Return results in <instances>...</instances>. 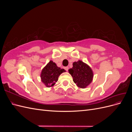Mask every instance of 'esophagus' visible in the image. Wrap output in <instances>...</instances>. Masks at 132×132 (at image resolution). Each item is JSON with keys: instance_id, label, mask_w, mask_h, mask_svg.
Wrapping results in <instances>:
<instances>
[{"instance_id": "esophagus-1", "label": "esophagus", "mask_w": 132, "mask_h": 132, "mask_svg": "<svg viewBox=\"0 0 132 132\" xmlns=\"http://www.w3.org/2000/svg\"><path fill=\"white\" fill-rule=\"evenodd\" d=\"M65 69L66 71H68V69H69V67H65Z\"/></svg>"}]
</instances>
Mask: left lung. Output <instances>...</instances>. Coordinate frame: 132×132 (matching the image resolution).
I'll use <instances>...</instances> for the list:
<instances>
[{"instance_id": "left-lung-1", "label": "left lung", "mask_w": 132, "mask_h": 132, "mask_svg": "<svg viewBox=\"0 0 132 132\" xmlns=\"http://www.w3.org/2000/svg\"><path fill=\"white\" fill-rule=\"evenodd\" d=\"M68 71L73 77L74 83L80 88H86L93 80L94 73L91 67L80 60L73 62V67Z\"/></svg>"}]
</instances>
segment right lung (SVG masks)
<instances>
[{"instance_id":"1","label":"right lung","mask_w":132,"mask_h":132,"mask_svg":"<svg viewBox=\"0 0 132 132\" xmlns=\"http://www.w3.org/2000/svg\"><path fill=\"white\" fill-rule=\"evenodd\" d=\"M64 72H65L64 69L57 67L54 62L50 61L41 71V81L46 87H52L58 81L59 76Z\"/></svg>"}]
</instances>
